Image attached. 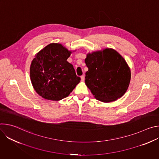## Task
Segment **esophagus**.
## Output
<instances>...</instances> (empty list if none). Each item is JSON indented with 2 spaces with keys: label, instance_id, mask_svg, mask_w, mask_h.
Masks as SVG:
<instances>
[{
  "label": "esophagus",
  "instance_id": "1",
  "mask_svg": "<svg viewBox=\"0 0 159 159\" xmlns=\"http://www.w3.org/2000/svg\"><path fill=\"white\" fill-rule=\"evenodd\" d=\"M80 78H81L82 81H84V80H85V76H84V75H82L80 77Z\"/></svg>",
  "mask_w": 159,
  "mask_h": 159
}]
</instances>
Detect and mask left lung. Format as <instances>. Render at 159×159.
Returning a JSON list of instances; mask_svg holds the SVG:
<instances>
[{
  "instance_id": "1",
  "label": "left lung",
  "mask_w": 159,
  "mask_h": 159,
  "mask_svg": "<svg viewBox=\"0 0 159 159\" xmlns=\"http://www.w3.org/2000/svg\"><path fill=\"white\" fill-rule=\"evenodd\" d=\"M85 63L88 67L85 83L96 99L109 102L125 94L131 80V70L117 51L107 48L89 53Z\"/></svg>"
}]
</instances>
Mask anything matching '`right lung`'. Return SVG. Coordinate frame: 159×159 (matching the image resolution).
<instances>
[{
  "label": "right lung",
  "mask_w": 159,
  "mask_h": 159,
  "mask_svg": "<svg viewBox=\"0 0 159 159\" xmlns=\"http://www.w3.org/2000/svg\"><path fill=\"white\" fill-rule=\"evenodd\" d=\"M72 53L61 44L53 43L35 55L30 65V79L43 98L60 101L80 82L73 65L66 61Z\"/></svg>",
  "instance_id": "add662e5"
}]
</instances>
